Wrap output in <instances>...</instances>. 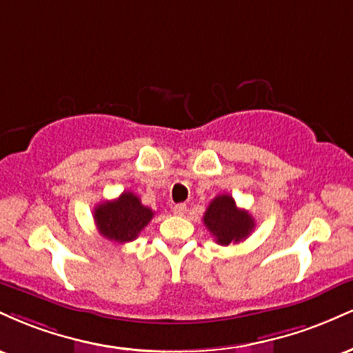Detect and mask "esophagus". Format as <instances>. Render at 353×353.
<instances>
[{"label": "esophagus", "instance_id": "1", "mask_svg": "<svg viewBox=\"0 0 353 353\" xmlns=\"http://www.w3.org/2000/svg\"><path fill=\"white\" fill-rule=\"evenodd\" d=\"M172 212H174V216H179V217L185 216V212H188V205H185V204H176L172 208Z\"/></svg>", "mask_w": 353, "mask_h": 353}]
</instances>
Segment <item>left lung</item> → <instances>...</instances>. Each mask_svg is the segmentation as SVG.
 Wrapping results in <instances>:
<instances>
[{
	"mask_svg": "<svg viewBox=\"0 0 353 353\" xmlns=\"http://www.w3.org/2000/svg\"><path fill=\"white\" fill-rule=\"evenodd\" d=\"M204 224L221 245L237 244L249 237L255 228L252 216L237 208L229 194L214 197L204 214Z\"/></svg>",
	"mask_w": 353,
	"mask_h": 353,
	"instance_id": "left-lung-1",
	"label": "left lung"
}]
</instances>
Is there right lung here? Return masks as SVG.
Listing matches in <instances>:
<instances>
[{"label": "right lung", "instance_id": "right-lung-1", "mask_svg": "<svg viewBox=\"0 0 353 353\" xmlns=\"http://www.w3.org/2000/svg\"><path fill=\"white\" fill-rule=\"evenodd\" d=\"M152 217V209L141 204L136 194L125 190L117 199L103 202L94 209V222L99 234L117 244L134 241Z\"/></svg>", "mask_w": 353, "mask_h": 353}]
</instances>
